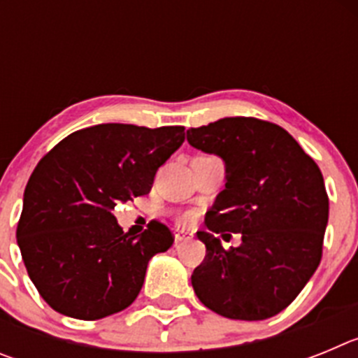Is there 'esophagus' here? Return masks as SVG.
Segmentation results:
<instances>
[{"label":"esophagus","mask_w":358,"mask_h":358,"mask_svg":"<svg viewBox=\"0 0 358 358\" xmlns=\"http://www.w3.org/2000/svg\"><path fill=\"white\" fill-rule=\"evenodd\" d=\"M173 236H176V243H181L192 238L194 233H189V231H185V229H176L173 231Z\"/></svg>","instance_id":"34e87169"}]
</instances>
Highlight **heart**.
Returning <instances> with one entry per match:
<instances>
[{"label":"heart","instance_id":"1","mask_svg":"<svg viewBox=\"0 0 358 358\" xmlns=\"http://www.w3.org/2000/svg\"><path fill=\"white\" fill-rule=\"evenodd\" d=\"M195 218H197V213H195L194 210H189V211H185V213L181 215V218H179V220H181L182 226H189V224L194 222Z\"/></svg>","mask_w":358,"mask_h":358}]
</instances>
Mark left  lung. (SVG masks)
Returning a JSON list of instances; mask_svg holds the SVG:
<instances>
[{"mask_svg": "<svg viewBox=\"0 0 358 358\" xmlns=\"http://www.w3.org/2000/svg\"><path fill=\"white\" fill-rule=\"evenodd\" d=\"M192 147L226 163V188L197 236L206 258L192 274L204 306L229 319L262 321L285 310L322 256L328 195L315 161L280 125L251 116L186 131ZM240 232L224 250L217 234ZM231 236V235H229Z\"/></svg>", "mask_w": 358, "mask_h": 358, "instance_id": "left-lung-1", "label": "left lung"}]
</instances>
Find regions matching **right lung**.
Instances as JSON below:
<instances>
[{
	"label": "right lung",
	"instance_id": "1",
	"mask_svg": "<svg viewBox=\"0 0 358 358\" xmlns=\"http://www.w3.org/2000/svg\"><path fill=\"white\" fill-rule=\"evenodd\" d=\"M182 141L179 125L100 123L69 134L37 163L15 235L28 276L55 312L96 321L138 297L148 260L170 249L173 235L152 220L129 236L113 210L147 195Z\"/></svg>",
	"mask_w": 358,
	"mask_h": 358
}]
</instances>
